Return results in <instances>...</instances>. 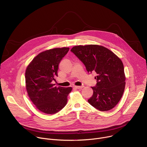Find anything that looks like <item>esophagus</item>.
Returning a JSON list of instances; mask_svg holds the SVG:
<instances>
[{
    "label": "esophagus",
    "instance_id": "34e87169",
    "mask_svg": "<svg viewBox=\"0 0 147 147\" xmlns=\"http://www.w3.org/2000/svg\"><path fill=\"white\" fill-rule=\"evenodd\" d=\"M74 87L77 88V89H81L82 88L84 87V86H74Z\"/></svg>",
    "mask_w": 147,
    "mask_h": 147
}]
</instances>
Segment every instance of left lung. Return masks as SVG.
I'll return each instance as SVG.
<instances>
[{
	"label": "left lung",
	"instance_id": "1",
	"mask_svg": "<svg viewBox=\"0 0 147 147\" xmlns=\"http://www.w3.org/2000/svg\"><path fill=\"white\" fill-rule=\"evenodd\" d=\"M71 51L83 63L88 73L97 74L96 85L91 87L89 103L100 111L113 109L123 94L125 77L119 57L108 48L97 45H78Z\"/></svg>",
	"mask_w": 147,
	"mask_h": 147
}]
</instances>
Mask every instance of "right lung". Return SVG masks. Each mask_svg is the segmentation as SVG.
Instances as JSON below:
<instances>
[{
  "label": "right lung",
  "instance_id": "obj_1",
  "mask_svg": "<svg viewBox=\"0 0 147 147\" xmlns=\"http://www.w3.org/2000/svg\"><path fill=\"white\" fill-rule=\"evenodd\" d=\"M69 48H54L39 53L28 65L26 71L28 95L36 108L47 114H55L63 108L71 87H56V81L60 61Z\"/></svg>",
  "mask_w": 147,
  "mask_h": 147
}]
</instances>
